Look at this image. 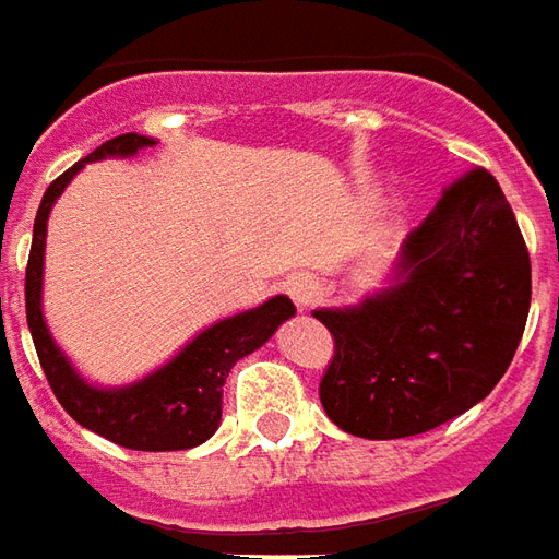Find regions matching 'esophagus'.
<instances>
[{
  "instance_id": "34e87169",
  "label": "esophagus",
  "mask_w": 559,
  "mask_h": 559,
  "mask_svg": "<svg viewBox=\"0 0 559 559\" xmlns=\"http://www.w3.org/2000/svg\"><path fill=\"white\" fill-rule=\"evenodd\" d=\"M287 293H290V299L296 302L299 308H308L314 306V299H318L320 293V284L318 278H311L308 272H299V275H293L287 281Z\"/></svg>"
}]
</instances>
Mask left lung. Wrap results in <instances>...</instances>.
Returning a JSON list of instances; mask_svg holds the SVG:
<instances>
[{"instance_id":"obj_1","label":"left lung","mask_w":559,"mask_h":559,"mask_svg":"<svg viewBox=\"0 0 559 559\" xmlns=\"http://www.w3.org/2000/svg\"><path fill=\"white\" fill-rule=\"evenodd\" d=\"M530 293L509 199L487 169L466 171L402 241L390 287L314 311L335 342L323 412L360 439H405L469 412L511 366Z\"/></svg>"}]
</instances>
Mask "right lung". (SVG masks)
<instances>
[{
  "label": "right lung",
  "instance_id": "add662e5",
  "mask_svg": "<svg viewBox=\"0 0 559 559\" xmlns=\"http://www.w3.org/2000/svg\"><path fill=\"white\" fill-rule=\"evenodd\" d=\"M157 144L147 135L127 132L99 144L93 154L78 159L45 190L33 226V248L26 263V323L33 333L35 354L48 374V384L60 405L81 427L105 436L108 442L132 451H187L212 439L221 427V405L229 369L263 347L281 323L296 314L287 296H272L263 306L217 320L214 326L181 347L166 366L127 388H93L66 360L57 342L50 338L41 314V272H45V236L53 202L66 185L84 169V163L105 157H132L142 147Z\"/></svg>",
  "mask_w": 559,
  "mask_h": 559
}]
</instances>
